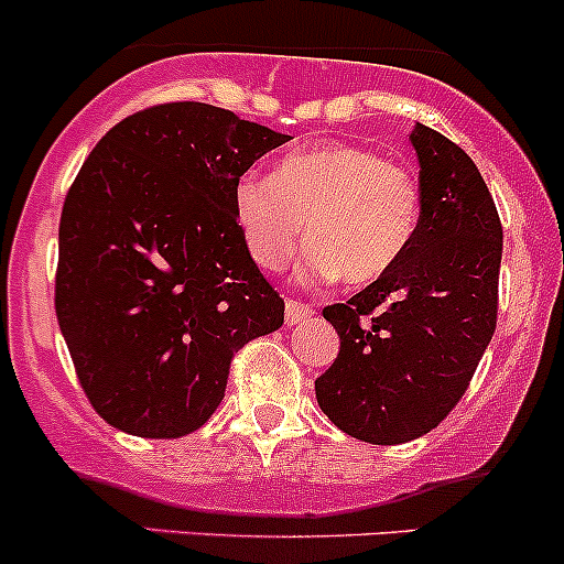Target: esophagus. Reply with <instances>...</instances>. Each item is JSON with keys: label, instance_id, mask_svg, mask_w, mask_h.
<instances>
[{"label": "esophagus", "instance_id": "34e87169", "mask_svg": "<svg viewBox=\"0 0 564 564\" xmlns=\"http://www.w3.org/2000/svg\"><path fill=\"white\" fill-rule=\"evenodd\" d=\"M314 316V308L305 303H297V300H286V311H283V318L286 324H303Z\"/></svg>", "mask_w": 564, "mask_h": 564}]
</instances>
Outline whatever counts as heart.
Segmentation results:
<instances>
[{
    "instance_id": "1",
    "label": "heart",
    "mask_w": 564,
    "mask_h": 564,
    "mask_svg": "<svg viewBox=\"0 0 564 564\" xmlns=\"http://www.w3.org/2000/svg\"><path fill=\"white\" fill-rule=\"evenodd\" d=\"M235 209L250 256L267 270L297 253L308 224L311 270L368 283L412 246L423 191L403 163L366 147L324 144L286 155L272 176H242Z\"/></svg>"
}]
</instances>
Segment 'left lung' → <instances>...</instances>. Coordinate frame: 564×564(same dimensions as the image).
<instances>
[{
    "label": "left lung",
    "mask_w": 564,
    "mask_h": 564,
    "mask_svg": "<svg viewBox=\"0 0 564 564\" xmlns=\"http://www.w3.org/2000/svg\"><path fill=\"white\" fill-rule=\"evenodd\" d=\"M417 235L403 259L346 303L327 305L340 351L316 379L322 412L371 445L417 440L456 409L497 327L502 224L475 161L414 124Z\"/></svg>",
    "instance_id": "left-lung-1"
}]
</instances>
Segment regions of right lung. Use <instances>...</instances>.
Instances as JSON below:
<instances>
[{
	"mask_svg": "<svg viewBox=\"0 0 564 564\" xmlns=\"http://www.w3.org/2000/svg\"><path fill=\"white\" fill-rule=\"evenodd\" d=\"M289 135L207 104H158L98 141L65 196L54 305L113 429L176 440L224 401L237 351L283 324L237 220L242 174Z\"/></svg>",
	"mask_w": 564,
	"mask_h": 564,
	"instance_id": "add662e5",
	"label": "right lung"
}]
</instances>
